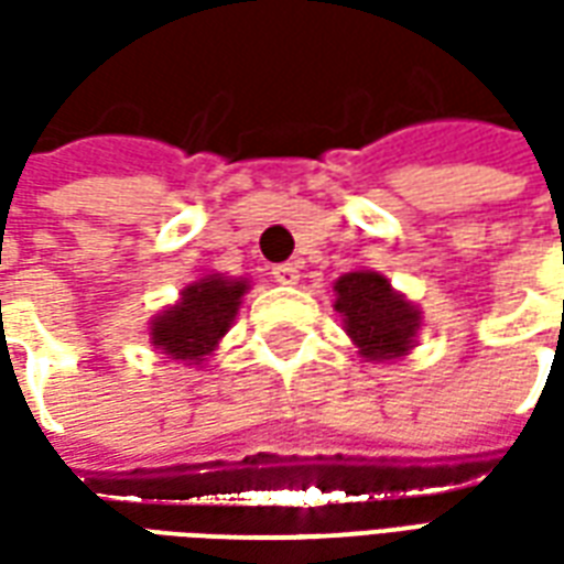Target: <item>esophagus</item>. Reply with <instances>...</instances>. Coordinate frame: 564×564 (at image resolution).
I'll return each instance as SVG.
<instances>
[{
	"label": "esophagus",
	"mask_w": 564,
	"mask_h": 564,
	"mask_svg": "<svg viewBox=\"0 0 564 564\" xmlns=\"http://www.w3.org/2000/svg\"><path fill=\"white\" fill-rule=\"evenodd\" d=\"M271 274H274V281L283 283V286H293V283H299V265H295V262L274 265V269H271Z\"/></svg>",
	"instance_id": "obj_1"
}]
</instances>
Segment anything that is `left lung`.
Wrapping results in <instances>:
<instances>
[{"instance_id": "1", "label": "left lung", "mask_w": 564, "mask_h": 564, "mask_svg": "<svg viewBox=\"0 0 564 564\" xmlns=\"http://www.w3.org/2000/svg\"><path fill=\"white\" fill-rule=\"evenodd\" d=\"M335 311L366 362H395L416 347L423 311L387 274L356 269L335 281Z\"/></svg>"}]
</instances>
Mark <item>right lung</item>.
<instances>
[{
  "instance_id": "add662e5",
  "label": "right lung",
  "mask_w": 564,
  "mask_h": 564,
  "mask_svg": "<svg viewBox=\"0 0 564 564\" xmlns=\"http://www.w3.org/2000/svg\"><path fill=\"white\" fill-rule=\"evenodd\" d=\"M247 290V278H226L217 271L186 283L181 299L150 319V347L172 362L205 366L223 335L232 329Z\"/></svg>"
}]
</instances>
